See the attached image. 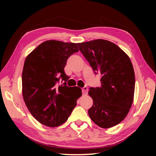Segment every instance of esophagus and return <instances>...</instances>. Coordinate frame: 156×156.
Listing matches in <instances>:
<instances>
[{
  "label": "esophagus",
  "instance_id": "obj_1",
  "mask_svg": "<svg viewBox=\"0 0 156 156\" xmlns=\"http://www.w3.org/2000/svg\"><path fill=\"white\" fill-rule=\"evenodd\" d=\"M82 91H83V94L84 95H87L88 92V88L87 87H84L82 89Z\"/></svg>",
  "mask_w": 156,
  "mask_h": 156
}]
</instances>
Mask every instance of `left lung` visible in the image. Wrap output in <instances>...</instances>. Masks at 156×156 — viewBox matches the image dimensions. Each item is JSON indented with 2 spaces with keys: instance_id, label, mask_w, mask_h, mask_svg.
<instances>
[{
  "instance_id": "left-lung-1",
  "label": "left lung",
  "mask_w": 156,
  "mask_h": 156,
  "mask_svg": "<svg viewBox=\"0 0 156 156\" xmlns=\"http://www.w3.org/2000/svg\"><path fill=\"white\" fill-rule=\"evenodd\" d=\"M77 44L94 72L101 75V85L90 87L88 93L93 99L89 117L104 129L118 125L133 101L135 73L130 58L115 44L103 39Z\"/></svg>"
}]
</instances>
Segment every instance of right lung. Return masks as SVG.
Here are the masks:
<instances>
[{
    "mask_svg": "<svg viewBox=\"0 0 156 156\" xmlns=\"http://www.w3.org/2000/svg\"><path fill=\"white\" fill-rule=\"evenodd\" d=\"M79 51L76 43L49 40L28 55L22 73L23 100L31 114L42 125L56 127L66 122L82 96L78 87H69L64 68L68 58ZM60 78L63 87L56 84Z\"/></svg>",
    "mask_w": 156,
    "mask_h": 156,
    "instance_id": "obj_1",
    "label": "right lung"
}]
</instances>
